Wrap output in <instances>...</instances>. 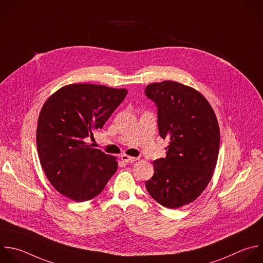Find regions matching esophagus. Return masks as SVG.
I'll list each match as a JSON object with an SVG mask.
<instances>
[{
    "instance_id": "esophagus-1",
    "label": "esophagus",
    "mask_w": 263,
    "mask_h": 263,
    "mask_svg": "<svg viewBox=\"0 0 263 263\" xmlns=\"http://www.w3.org/2000/svg\"><path fill=\"white\" fill-rule=\"evenodd\" d=\"M121 159L123 162H126V163H133L135 161L138 160V158H135V157H131V156H128V155H123L121 156Z\"/></svg>"
}]
</instances>
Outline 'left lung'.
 I'll use <instances>...</instances> for the list:
<instances>
[{
  "instance_id": "8db88e82",
  "label": "left lung",
  "mask_w": 263,
  "mask_h": 263,
  "mask_svg": "<svg viewBox=\"0 0 263 263\" xmlns=\"http://www.w3.org/2000/svg\"><path fill=\"white\" fill-rule=\"evenodd\" d=\"M145 95L158 107L160 136L169 139L166 158L154 161L145 182L161 205L177 209L193 202L206 188L217 164L220 129L209 101L191 86L164 80L146 85Z\"/></svg>"
}]
</instances>
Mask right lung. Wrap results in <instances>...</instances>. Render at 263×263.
I'll list each match as a JSON object with an SVG mask.
<instances>
[{
	"instance_id": "right-lung-1",
	"label": "right lung",
	"mask_w": 263,
	"mask_h": 263,
	"mask_svg": "<svg viewBox=\"0 0 263 263\" xmlns=\"http://www.w3.org/2000/svg\"><path fill=\"white\" fill-rule=\"evenodd\" d=\"M126 89L73 83L43 104L36 142L41 166L53 188L81 202L99 195L118 169L117 158L85 142L125 99Z\"/></svg>"
}]
</instances>
